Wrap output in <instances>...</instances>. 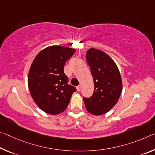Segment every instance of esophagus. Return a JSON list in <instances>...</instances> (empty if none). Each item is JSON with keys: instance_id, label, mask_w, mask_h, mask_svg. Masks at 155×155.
Returning <instances> with one entry per match:
<instances>
[{"instance_id": "obj_1", "label": "esophagus", "mask_w": 155, "mask_h": 155, "mask_svg": "<svg viewBox=\"0 0 155 155\" xmlns=\"http://www.w3.org/2000/svg\"><path fill=\"white\" fill-rule=\"evenodd\" d=\"M77 90L78 91V92H79V91L81 90V86H80V85H78V86L77 87Z\"/></svg>"}]
</instances>
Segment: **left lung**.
I'll return each mask as SVG.
<instances>
[{
  "label": "left lung",
  "mask_w": 155,
  "mask_h": 155,
  "mask_svg": "<svg viewBox=\"0 0 155 155\" xmlns=\"http://www.w3.org/2000/svg\"><path fill=\"white\" fill-rule=\"evenodd\" d=\"M86 60L94 84L90 98H84L87 112L95 116L109 112L119 100L122 92V79L117 65L112 58L102 50L90 48Z\"/></svg>",
  "instance_id": "8db88e82"
}]
</instances>
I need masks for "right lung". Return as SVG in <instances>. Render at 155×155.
I'll list each match as a JSON object with an SVG mask.
<instances>
[{
    "instance_id": "obj_1",
    "label": "right lung",
    "mask_w": 155,
    "mask_h": 155,
    "mask_svg": "<svg viewBox=\"0 0 155 155\" xmlns=\"http://www.w3.org/2000/svg\"><path fill=\"white\" fill-rule=\"evenodd\" d=\"M76 50L61 45L47 47L33 60L28 74L30 94L39 108L49 114L65 111L76 88L68 84L65 63Z\"/></svg>"
}]
</instances>
